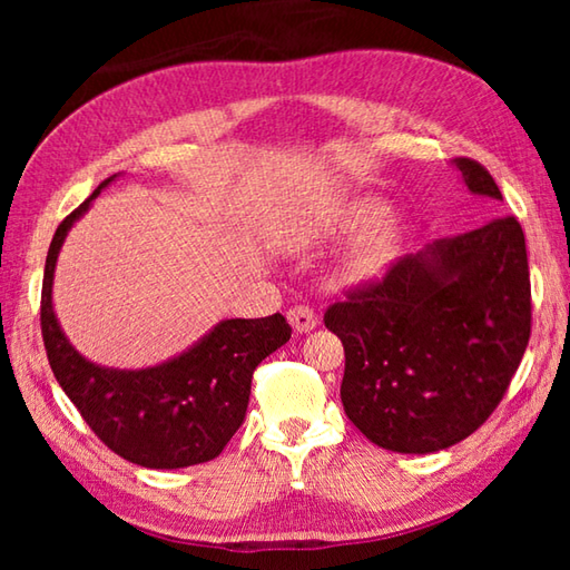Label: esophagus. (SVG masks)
I'll return each instance as SVG.
<instances>
[{
    "instance_id": "obj_1",
    "label": "esophagus",
    "mask_w": 570,
    "mask_h": 570,
    "mask_svg": "<svg viewBox=\"0 0 570 570\" xmlns=\"http://www.w3.org/2000/svg\"><path fill=\"white\" fill-rule=\"evenodd\" d=\"M286 320H288V324L294 326L296 334L312 332L314 326L320 324V320H316V314H314V308H308V306H294V308H288Z\"/></svg>"
}]
</instances>
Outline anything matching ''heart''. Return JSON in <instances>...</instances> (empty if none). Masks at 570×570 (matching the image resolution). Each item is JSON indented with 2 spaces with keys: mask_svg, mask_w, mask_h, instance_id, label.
Returning <instances> with one entry per match:
<instances>
[{
  "mask_svg": "<svg viewBox=\"0 0 570 570\" xmlns=\"http://www.w3.org/2000/svg\"><path fill=\"white\" fill-rule=\"evenodd\" d=\"M387 216V206L380 198H356L350 200L336 214L332 228L326 230L330 238H352L370 228L354 250L342 264V282L366 284L387 272L400 246V226L394 220H382Z\"/></svg>",
  "mask_w": 570,
  "mask_h": 570,
  "instance_id": "heart-1",
  "label": "heart"
}]
</instances>
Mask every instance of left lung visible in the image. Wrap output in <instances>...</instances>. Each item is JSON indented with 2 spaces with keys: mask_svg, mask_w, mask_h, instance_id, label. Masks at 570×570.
Returning <instances> with one entry per match:
<instances>
[{
  "mask_svg": "<svg viewBox=\"0 0 570 570\" xmlns=\"http://www.w3.org/2000/svg\"><path fill=\"white\" fill-rule=\"evenodd\" d=\"M462 183L503 193L470 158ZM344 344L342 404L366 440L402 455L458 445L503 400L530 340L525 236L513 216L438 238L324 314Z\"/></svg>",
  "mask_w": 570,
  "mask_h": 570,
  "instance_id": "left-lung-1",
  "label": "left lung"
}]
</instances>
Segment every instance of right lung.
Masks as SVG:
<instances>
[{"label":"right lung","instance_id":"obj_1","mask_svg":"<svg viewBox=\"0 0 570 570\" xmlns=\"http://www.w3.org/2000/svg\"><path fill=\"white\" fill-rule=\"evenodd\" d=\"M115 178L57 226L47 250L40 312L47 360L82 420L120 458L150 470L200 465L218 458L244 424L254 370L292 340V326L282 314L224 320L186 352L142 370L102 366L77 352L55 314V266L70 228Z\"/></svg>","mask_w":570,"mask_h":570}]
</instances>
